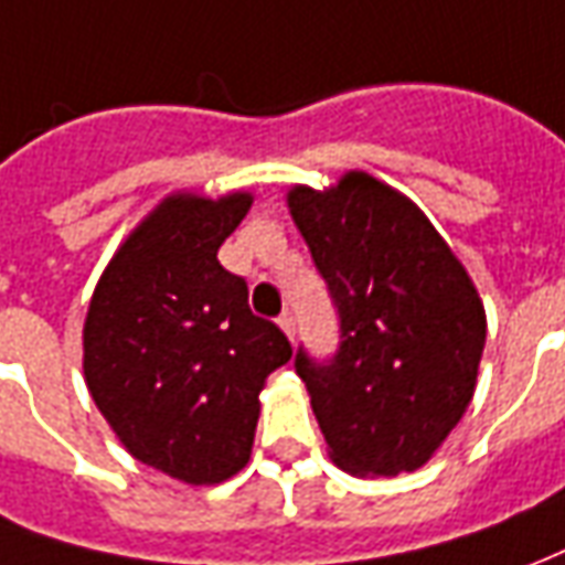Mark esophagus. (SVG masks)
<instances>
[{
	"label": "esophagus",
	"mask_w": 565,
	"mask_h": 565,
	"mask_svg": "<svg viewBox=\"0 0 565 565\" xmlns=\"http://www.w3.org/2000/svg\"><path fill=\"white\" fill-rule=\"evenodd\" d=\"M278 327H281L284 333H287L290 339L296 337V321H294V315H290V311H284L281 318H278Z\"/></svg>",
	"instance_id": "esophagus-1"
}]
</instances>
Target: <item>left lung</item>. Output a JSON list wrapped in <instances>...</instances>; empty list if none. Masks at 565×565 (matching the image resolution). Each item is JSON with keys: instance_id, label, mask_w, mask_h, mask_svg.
<instances>
[{"instance_id": "1", "label": "left lung", "mask_w": 565, "mask_h": 565, "mask_svg": "<svg viewBox=\"0 0 565 565\" xmlns=\"http://www.w3.org/2000/svg\"><path fill=\"white\" fill-rule=\"evenodd\" d=\"M287 207L339 311L330 361L296 351L330 459L358 477L416 471L475 397L487 311L413 201L364 171L294 186Z\"/></svg>"}]
</instances>
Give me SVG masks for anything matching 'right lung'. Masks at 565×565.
I'll list each match as a JSON object with an SVG mask.
<instances>
[{"instance_id": "1", "label": "right lung", "mask_w": 565, "mask_h": 565, "mask_svg": "<svg viewBox=\"0 0 565 565\" xmlns=\"http://www.w3.org/2000/svg\"><path fill=\"white\" fill-rule=\"evenodd\" d=\"M250 204V192L168 195L109 259L82 330L85 382L109 428L134 459L192 487L247 465L259 392L294 354L216 259Z\"/></svg>"}]
</instances>
